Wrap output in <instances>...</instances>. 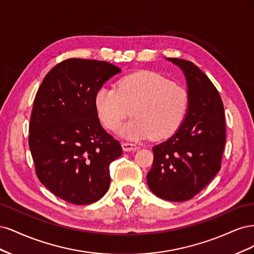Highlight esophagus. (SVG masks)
<instances>
[{
	"mask_svg": "<svg viewBox=\"0 0 254 254\" xmlns=\"http://www.w3.org/2000/svg\"><path fill=\"white\" fill-rule=\"evenodd\" d=\"M122 148L124 151H135L139 149V147L135 144L132 143H127V142H123L122 143Z\"/></svg>",
	"mask_w": 254,
	"mask_h": 254,
	"instance_id": "esophagus-1",
	"label": "esophagus"
}]
</instances>
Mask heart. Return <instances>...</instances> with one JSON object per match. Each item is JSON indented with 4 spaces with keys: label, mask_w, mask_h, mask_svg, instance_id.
I'll return each mask as SVG.
<instances>
[{
    "label": "heart",
    "mask_w": 254,
    "mask_h": 254,
    "mask_svg": "<svg viewBox=\"0 0 254 254\" xmlns=\"http://www.w3.org/2000/svg\"><path fill=\"white\" fill-rule=\"evenodd\" d=\"M95 110L106 128L115 131L130 114L133 119L121 128L126 139L141 140L170 136L179 128L188 111L187 91L156 72L142 71L124 76L117 90L98 89Z\"/></svg>",
    "instance_id": "obj_1"
}]
</instances>
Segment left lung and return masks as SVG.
I'll list each match as a JSON object with an SVG mask.
<instances>
[{
  "label": "left lung",
  "instance_id": "obj_1",
  "mask_svg": "<svg viewBox=\"0 0 254 254\" xmlns=\"http://www.w3.org/2000/svg\"><path fill=\"white\" fill-rule=\"evenodd\" d=\"M187 80L188 111L177 131L152 147L146 178L150 190L168 201H186L203 190L220 170L226 144L224 104L209 77L188 60L166 58Z\"/></svg>",
  "mask_w": 254,
  "mask_h": 254
}]
</instances>
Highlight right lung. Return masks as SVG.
<instances>
[{
  "mask_svg": "<svg viewBox=\"0 0 254 254\" xmlns=\"http://www.w3.org/2000/svg\"><path fill=\"white\" fill-rule=\"evenodd\" d=\"M121 72L106 61L67 59L47 74L36 94L28 137L36 174L70 203L95 202L109 189V165L123 150L102 127L94 97Z\"/></svg>",
  "mask_w": 254,
  "mask_h": 254,
  "instance_id": "add662e5",
  "label": "right lung"
}]
</instances>
